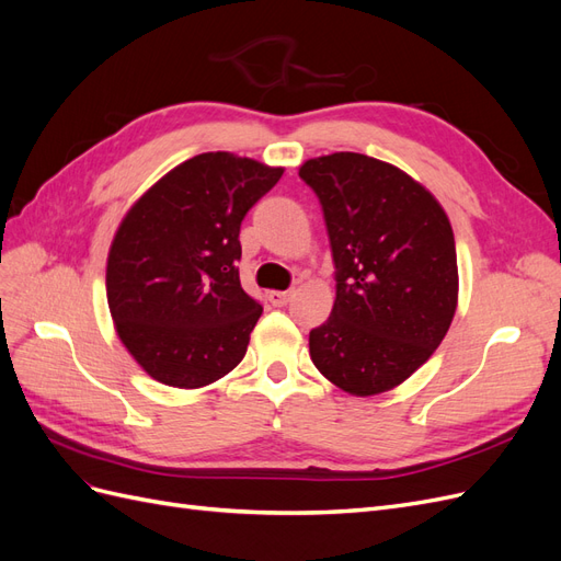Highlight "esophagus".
<instances>
[{
	"mask_svg": "<svg viewBox=\"0 0 561 561\" xmlns=\"http://www.w3.org/2000/svg\"><path fill=\"white\" fill-rule=\"evenodd\" d=\"M290 299H293V290H271L268 293V301L274 304V307H285Z\"/></svg>",
	"mask_w": 561,
	"mask_h": 561,
	"instance_id": "esophagus-1",
	"label": "esophagus"
}]
</instances>
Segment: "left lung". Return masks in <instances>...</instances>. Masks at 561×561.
I'll return each mask as SVG.
<instances>
[{
    "mask_svg": "<svg viewBox=\"0 0 561 561\" xmlns=\"http://www.w3.org/2000/svg\"><path fill=\"white\" fill-rule=\"evenodd\" d=\"M318 194L336 266L330 318L311 360L355 398L386 393L426 363L451 325L458 266L449 217L398 165L334 151L299 165Z\"/></svg>",
    "mask_w": 561,
    "mask_h": 561,
    "instance_id": "1",
    "label": "left lung"
}]
</instances>
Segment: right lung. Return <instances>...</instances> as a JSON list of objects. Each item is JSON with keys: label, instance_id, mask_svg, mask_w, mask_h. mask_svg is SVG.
Returning a JSON list of instances; mask_svg holds the SVG:
<instances>
[{"label": "right lung", "instance_id": "obj_1", "mask_svg": "<svg viewBox=\"0 0 561 561\" xmlns=\"http://www.w3.org/2000/svg\"><path fill=\"white\" fill-rule=\"evenodd\" d=\"M283 171L206 151L124 215L107 254V304L118 339L151 379L203 388L243 360L262 307L236 266L241 222Z\"/></svg>", "mask_w": 561, "mask_h": 561}]
</instances>
